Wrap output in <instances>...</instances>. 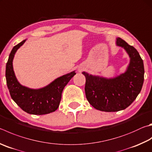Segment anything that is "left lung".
Returning <instances> with one entry per match:
<instances>
[{
	"label": "left lung",
	"mask_w": 152,
	"mask_h": 152,
	"mask_svg": "<svg viewBox=\"0 0 152 152\" xmlns=\"http://www.w3.org/2000/svg\"><path fill=\"white\" fill-rule=\"evenodd\" d=\"M116 45L125 49L130 58L125 72L114 78L82 72L86 77L88 101L94 108L103 112H118L128 107L140 94L144 80L143 60L137 50L120 38H117Z\"/></svg>",
	"instance_id": "8db88e82"
}]
</instances>
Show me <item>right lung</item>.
Listing matches in <instances>:
<instances>
[{"label": "right lung", "mask_w": 152, "mask_h": 152, "mask_svg": "<svg viewBox=\"0 0 152 152\" xmlns=\"http://www.w3.org/2000/svg\"><path fill=\"white\" fill-rule=\"evenodd\" d=\"M24 40L13 47L6 65V80L11 98L16 104L30 114L43 115L58 109L61 100L62 93L68 82L75 75L72 72L40 89H31L22 86L16 79L13 70L12 61L17 50L25 42Z\"/></svg>", "instance_id": "obj_1"}]
</instances>
